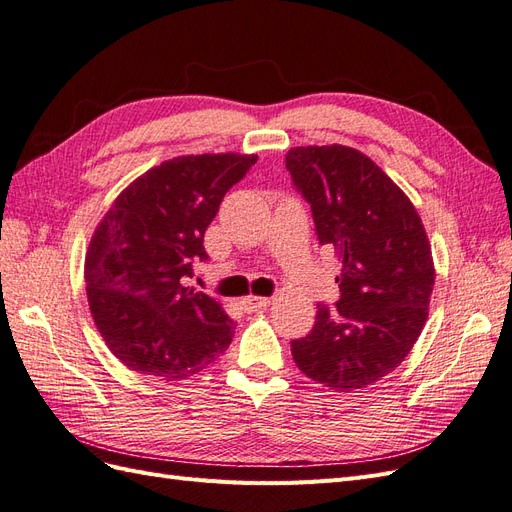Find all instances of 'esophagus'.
<instances>
[{
	"instance_id": "obj_1",
	"label": "esophagus",
	"mask_w": 512,
	"mask_h": 512,
	"mask_svg": "<svg viewBox=\"0 0 512 512\" xmlns=\"http://www.w3.org/2000/svg\"><path fill=\"white\" fill-rule=\"evenodd\" d=\"M269 303H271V299H267V297H245L241 301V307L245 309V312H258V309H265Z\"/></svg>"
}]
</instances>
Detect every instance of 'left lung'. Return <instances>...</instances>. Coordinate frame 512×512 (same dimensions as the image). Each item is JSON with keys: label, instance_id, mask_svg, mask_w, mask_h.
Segmentation results:
<instances>
[{"label": "left lung", "instance_id": "8db88e82", "mask_svg": "<svg viewBox=\"0 0 512 512\" xmlns=\"http://www.w3.org/2000/svg\"><path fill=\"white\" fill-rule=\"evenodd\" d=\"M286 168L312 205L320 245L342 262L339 301L318 305L292 359L329 389H365L406 359L425 327L436 282L425 226L399 185L352 147H292Z\"/></svg>", "mask_w": 512, "mask_h": 512}]
</instances>
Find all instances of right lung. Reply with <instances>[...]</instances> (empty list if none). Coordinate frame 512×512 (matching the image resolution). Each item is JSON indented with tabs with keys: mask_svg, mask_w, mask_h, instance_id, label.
<instances>
[{
	"mask_svg": "<svg viewBox=\"0 0 512 512\" xmlns=\"http://www.w3.org/2000/svg\"><path fill=\"white\" fill-rule=\"evenodd\" d=\"M256 160L254 153L166 160L104 213L85 256L87 301L108 350L128 369L185 380L230 346L235 322L181 277H192L194 260H207L205 230Z\"/></svg>",
	"mask_w": 512,
	"mask_h": 512,
	"instance_id": "obj_1",
	"label": "right lung"
}]
</instances>
